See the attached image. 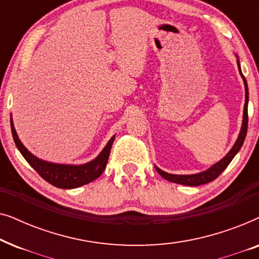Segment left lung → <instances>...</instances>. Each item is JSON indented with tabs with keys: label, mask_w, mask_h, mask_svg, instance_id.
<instances>
[{
	"label": "left lung",
	"mask_w": 259,
	"mask_h": 259,
	"mask_svg": "<svg viewBox=\"0 0 259 259\" xmlns=\"http://www.w3.org/2000/svg\"><path fill=\"white\" fill-rule=\"evenodd\" d=\"M237 63H238V69L240 73V76L243 77L244 81V87H245V105H244V113H243V123H242V128H240L238 139L236 140L233 147L230 150L228 154L225 155L222 160H219L217 164H214L213 166H211L210 168L206 169V171L197 173V175H186V176H180V175H169L167 172L161 171L160 168H158L155 166V169H157L159 175H160L162 178L168 180V182L176 183V184H182V185H187V186H199L203 185V184L210 183L212 180H214L217 177L221 175V173L224 171V169L228 167L230 162L235 155L238 153V151L240 150V147L243 146L244 140H245L246 137V132H247V121H249V116H247V102H249V88H247V83L245 77H244L242 70H240V65L239 61L237 60Z\"/></svg>",
	"instance_id": "obj_1"
}]
</instances>
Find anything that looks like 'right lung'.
<instances>
[{"label": "right lung", "mask_w": 259, "mask_h": 259, "mask_svg": "<svg viewBox=\"0 0 259 259\" xmlns=\"http://www.w3.org/2000/svg\"><path fill=\"white\" fill-rule=\"evenodd\" d=\"M10 126H12V133L14 141H15L16 147L19 148L21 154L26 159L31 167L44 178L46 182L52 184L53 186L59 187V189H75L86 184L93 182L99 178L104 172L107 165L109 152H111L113 141L115 136L111 138L108 144L106 145L101 153L98 155L94 160H92L83 165H63V164H54V162H48L41 160L31 154L23 144L21 143L19 137H17L15 127H14L13 120L10 118Z\"/></svg>", "instance_id": "add662e5"}]
</instances>
